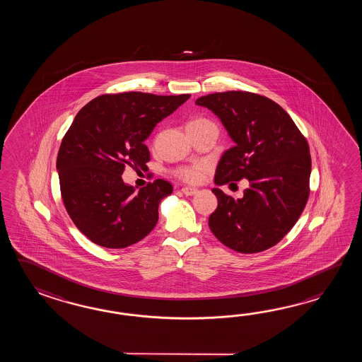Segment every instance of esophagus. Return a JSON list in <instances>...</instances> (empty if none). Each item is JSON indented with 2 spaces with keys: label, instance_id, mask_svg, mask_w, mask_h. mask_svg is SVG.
<instances>
[{
  "label": "esophagus",
  "instance_id": "1",
  "mask_svg": "<svg viewBox=\"0 0 362 362\" xmlns=\"http://www.w3.org/2000/svg\"><path fill=\"white\" fill-rule=\"evenodd\" d=\"M181 192H184L185 195H187V197H192L194 194H197L198 190L197 189H194V187H187V186H185L182 187V190Z\"/></svg>",
  "mask_w": 362,
  "mask_h": 362
}]
</instances>
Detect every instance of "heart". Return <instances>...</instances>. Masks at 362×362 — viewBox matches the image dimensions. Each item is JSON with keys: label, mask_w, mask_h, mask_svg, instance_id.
Returning <instances> with one entry per match:
<instances>
[{"label": "heart", "mask_w": 362, "mask_h": 362, "mask_svg": "<svg viewBox=\"0 0 362 362\" xmlns=\"http://www.w3.org/2000/svg\"><path fill=\"white\" fill-rule=\"evenodd\" d=\"M208 122L206 119H198V120H194L192 123H204ZM208 170L207 163H195L192 165H185V167H180L177 170H175V175L177 176L180 180H182L185 182H189V184H195L200 181L204 173Z\"/></svg>", "instance_id": "heart-1"}]
</instances>
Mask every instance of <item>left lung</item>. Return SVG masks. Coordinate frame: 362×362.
Wrapping results in <instances>:
<instances>
[{
    "mask_svg": "<svg viewBox=\"0 0 362 362\" xmlns=\"http://www.w3.org/2000/svg\"><path fill=\"white\" fill-rule=\"evenodd\" d=\"M195 103L218 116L235 144L221 156L215 184L250 182L240 199L212 189L218 204L208 218L209 229L240 254L265 251L291 230L307 204L312 167L307 139L284 108L260 94L214 93Z\"/></svg>",
    "mask_w": 362,
    "mask_h": 362,
    "instance_id": "obj_1",
    "label": "left lung"
}]
</instances>
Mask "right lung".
Returning <instances> with one entry per match:
<instances>
[{
  "instance_id": "add662e5",
  "label": "right lung",
  "mask_w": 362,
  "mask_h": 362,
  "mask_svg": "<svg viewBox=\"0 0 362 362\" xmlns=\"http://www.w3.org/2000/svg\"><path fill=\"white\" fill-rule=\"evenodd\" d=\"M189 97L103 94L77 112L62 139L57 170L66 211L93 243L125 248L154 229L159 203L172 194V185L159 178L137 192L122 175L125 165L146 167L147 137Z\"/></svg>"
}]
</instances>
